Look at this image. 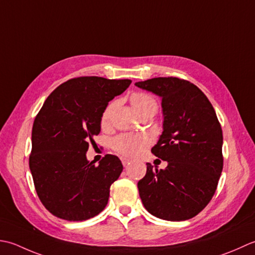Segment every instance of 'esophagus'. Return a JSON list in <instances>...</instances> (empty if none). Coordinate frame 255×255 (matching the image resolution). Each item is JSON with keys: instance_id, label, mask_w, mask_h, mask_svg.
I'll return each instance as SVG.
<instances>
[{"instance_id": "obj_1", "label": "esophagus", "mask_w": 255, "mask_h": 255, "mask_svg": "<svg viewBox=\"0 0 255 255\" xmlns=\"http://www.w3.org/2000/svg\"><path fill=\"white\" fill-rule=\"evenodd\" d=\"M121 160H122V164H123V166H128V165L129 164V159H128V158H126V157L121 158Z\"/></svg>"}]
</instances>
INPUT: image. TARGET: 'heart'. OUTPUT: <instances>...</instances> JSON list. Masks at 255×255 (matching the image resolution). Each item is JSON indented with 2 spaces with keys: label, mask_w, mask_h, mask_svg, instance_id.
Returning a JSON list of instances; mask_svg holds the SVG:
<instances>
[{
  "label": "heart",
  "mask_w": 255,
  "mask_h": 255,
  "mask_svg": "<svg viewBox=\"0 0 255 255\" xmlns=\"http://www.w3.org/2000/svg\"><path fill=\"white\" fill-rule=\"evenodd\" d=\"M132 105L138 113L144 111L145 109L157 107V103L155 99L147 95V93H135L131 99ZM114 108V103H110L102 113L101 120L106 123L109 118L111 116V112ZM149 144V137L146 135H138V134H129L124 133L119 135L113 139V148L120 153L123 156L127 157H136L141 154L144 148Z\"/></svg>",
  "instance_id": "heart-1"
}]
</instances>
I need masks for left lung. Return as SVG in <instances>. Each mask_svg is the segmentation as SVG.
<instances>
[{
  "instance_id": "8db88e82",
  "label": "left lung",
  "mask_w": 255,
  "mask_h": 255,
  "mask_svg": "<svg viewBox=\"0 0 255 255\" xmlns=\"http://www.w3.org/2000/svg\"><path fill=\"white\" fill-rule=\"evenodd\" d=\"M135 86L162 98L163 133L152 153L165 169L147 163L137 183L150 215L168 221L197 216L215 195L222 167V129L214 107L198 87L176 77H158Z\"/></svg>"
}]
</instances>
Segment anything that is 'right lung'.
<instances>
[{"label": "right lung", "instance_id": "right-lung-1", "mask_svg": "<svg viewBox=\"0 0 255 255\" xmlns=\"http://www.w3.org/2000/svg\"><path fill=\"white\" fill-rule=\"evenodd\" d=\"M128 79L78 77L61 84L46 99L32 129L29 168L36 193L50 214L84 221L105 209L110 186L123 170L116 155L99 166L87 159L100 133L109 101L131 85Z\"/></svg>", "mask_w": 255, "mask_h": 255}]
</instances>
